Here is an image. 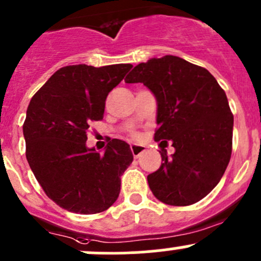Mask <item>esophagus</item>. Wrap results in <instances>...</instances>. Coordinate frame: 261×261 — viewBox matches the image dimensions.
I'll return each mask as SVG.
<instances>
[{
    "label": "esophagus",
    "mask_w": 261,
    "mask_h": 261,
    "mask_svg": "<svg viewBox=\"0 0 261 261\" xmlns=\"http://www.w3.org/2000/svg\"><path fill=\"white\" fill-rule=\"evenodd\" d=\"M130 151H132V153H133V156L137 159V157L141 156V153H143L144 152V147L138 146V144H132Z\"/></svg>",
    "instance_id": "34e87169"
}]
</instances>
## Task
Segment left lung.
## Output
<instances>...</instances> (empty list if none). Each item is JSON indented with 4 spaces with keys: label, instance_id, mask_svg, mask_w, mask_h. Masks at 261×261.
Masks as SVG:
<instances>
[{
    "label": "left lung",
    "instance_id": "1",
    "mask_svg": "<svg viewBox=\"0 0 261 261\" xmlns=\"http://www.w3.org/2000/svg\"><path fill=\"white\" fill-rule=\"evenodd\" d=\"M141 82L157 99L154 141L171 139L175 153L147 176L154 197L169 205L194 204L210 194L227 169L233 115L226 92L203 67L175 56L139 63L125 79ZM162 144V142H161Z\"/></svg>",
    "mask_w": 261,
    "mask_h": 261
}]
</instances>
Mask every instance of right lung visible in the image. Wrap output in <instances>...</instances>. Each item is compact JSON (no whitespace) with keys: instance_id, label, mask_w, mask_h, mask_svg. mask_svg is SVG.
<instances>
[{"instance_id":"obj_1","label":"right lung","mask_w":261,"mask_h":261,"mask_svg":"<svg viewBox=\"0 0 261 261\" xmlns=\"http://www.w3.org/2000/svg\"><path fill=\"white\" fill-rule=\"evenodd\" d=\"M132 64L59 68L32 97L22 130L27 159L48 198L64 210L95 215L114 204L120 176L133 161L129 144L112 139L104 153L87 148L91 122Z\"/></svg>"}]
</instances>
